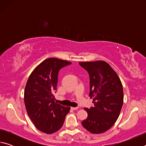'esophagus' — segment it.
<instances>
[{
	"label": "esophagus",
	"instance_id": "obj_1",
	"mask_svg": "<svg viewBox=\"0 0 146 146\" xmlns=\"http://www.w3.org/2000/svg\"><path fill=\"white\" fill-rule=\"evenodd\" d=\"M78 108H77V107H71V110H76Z\"/></svg>",
	"mask_w": 146,
	"mask_h": 146
}]
</instances>
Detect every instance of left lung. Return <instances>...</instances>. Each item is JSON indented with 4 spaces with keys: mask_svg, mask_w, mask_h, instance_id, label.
Instances as JSON below:
<instances>
[{
    "mask_svg": "<svg viewBox=\"0 0 146 146\" xmlns=\"http://www.w3.org/2000/svg\"><path fill=\"white\" fill-rule=\"evenodd\" d=\"M90 75V91L94 107L84 108L88 117L82 122L85 129L93 134L110 129L119 117L123 101L122 82L117 73L106 62H79Z\"/></svg>",
    "mask_w": 146,
    "mask_h": 146,
    "instance_id": "obj_1",
    "label": "left lung"
}]
</instances>
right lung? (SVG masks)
I'll list each match as a JSON object with an SVG mask.
<instances>
[{
    "instance_id": "right-lung-1",
    "label": "right lung",
    "mask_w": 146,
    "mask_h": 146,
    "mask_svg": "<svg viewBox=\"0 0 146 146\" xmlns=\"http://www.w3.org/2000/svg\"><path fill=\"white\" fill-rule=\"evenodd\" d=\"M71 62L56 58H49L32 71L24 90V103L28 115L40 131L52 134L62 126L70 107L55 102L58 71Z\"/></svg>"
}]
</instances>
